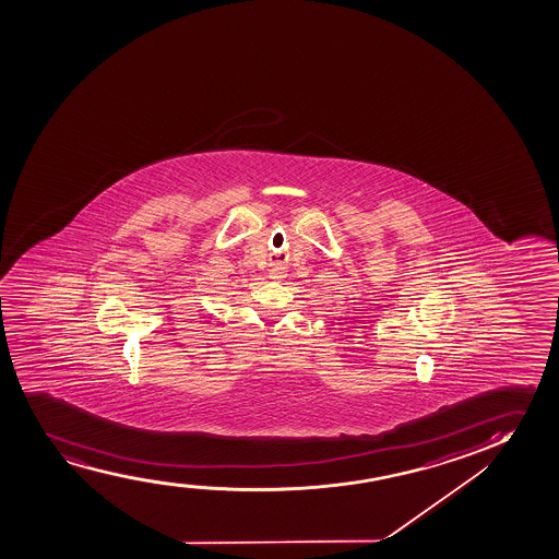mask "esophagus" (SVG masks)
I'll return each instance as SVG.
<instances>
[{"mask_svg":"<svg viewBox=\"0 0 559 559\" xmlns=\"http://www.w3.org/2000/svg\"><path fill=\"white\" fill-rule=\"evenodd\" d=\"M271 278H275V281H278V278H283V271H278V269H273V271H271Z\"/></svg>","mask_w":559,"mask_h":559,"instance_id":"34e87169","label":"esophagus"}]
</instances>
